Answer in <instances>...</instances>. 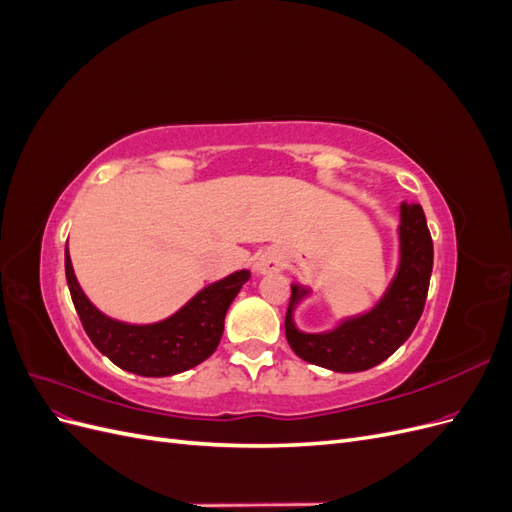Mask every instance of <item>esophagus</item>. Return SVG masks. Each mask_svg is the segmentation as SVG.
<instances>
[{"label":"esophagus","mask_w":512,"mask_h":512,"mask_svg":"<svg viewBox=\"0 0 512 512\" xmlns=\"http://www.w3.org/2000/svg\"><path fill=\"white\" fill-rule=\"evenodd\" d=\"M282 269V260L275 252H265L256 260V271L258 273H275Z\"/></svg>","instance_id":"34e87169"}]
</instances>
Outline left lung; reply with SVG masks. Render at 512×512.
Here are the masks:
<instances>
[{
	"instance_id": "left-lung-1",
	"label": "left lung",
	"mask_w": 512,
	"mask_h": 512,
	"mask_svg": "<svg viewBox=\"0 0 512 512\" xmlns=\"http://www.w3.org/2000/svg\"><path fill=\"white\" fill-rule=\"evenodd\" d=\"M399 269L393 284L371 312L350 318L329 333H303L292 312L307 288L292 286L286 312V339L303 361L331 371H365L376 367L406 342L423 314L433 269V241L421 205L401 203Z\"/></svg>"
}]
</instances>
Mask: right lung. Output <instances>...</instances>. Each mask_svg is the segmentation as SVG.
<instances>
[{"instance_id":"right-lung-1","label":"right lung","mask_w":512,"mask_h":512,"mask_svg":"<svg viewBox=\"0 0 512 512\" xmlns=\"http://www.w3.org/2000/svg\"><path fill=\"white\" fill-rule=\"evenodd\" d=\"M66 280L83 329L94 346L117 367L147 378L175 376L218 348L224 318L250 271H237L200 290L177 314L156 324H126L104 316L76 282L66 247Z\"/></svg>"}]
</instances>
